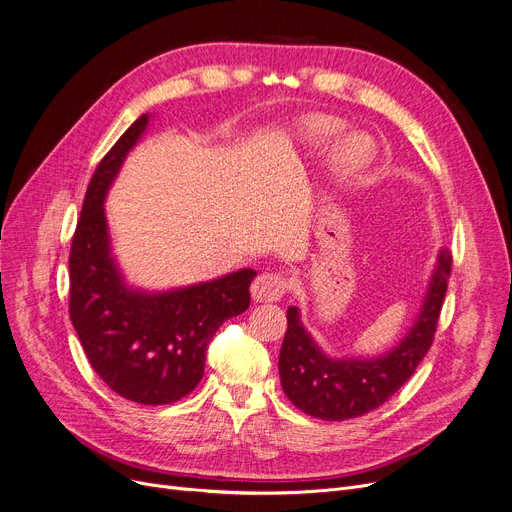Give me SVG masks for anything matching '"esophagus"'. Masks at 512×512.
Here are the masks:
<instances>
[{
  "instance_id": "34e87169",
  "label": "esophagus",
  "mask_w": 512,
  "mask_h": 512,
  "mask_svg": "<svg viewBox=\"0 0 512 512\" xmlns=\"http://www.w3.org/2000/svg\"><path fill=\"white\" fill-rule=\"evenodd\" d=\"M287 283L279 273H262L252 283V297L256 302H277L283 297Z\"/></svg>"
}]
</instances>
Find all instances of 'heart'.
<instances>
[{"label":"heart","instance_id":"heart-1","mask_svg":"<svg viewBox=\"0 0 512 512\" xmlns=\"http://www.w3.org/2000/svg\"><path fill=\"white\" fill-rule=\"evenodd\" d=\"M339 130L337 124L328 119H310L304 128V134L310 142H324ZM372 157V144L364 136H349L345 138L333 155V173L339 182H349L359 171H362Z\"/></svg>","mask_w":512,"mask_h":512}]
</instances>
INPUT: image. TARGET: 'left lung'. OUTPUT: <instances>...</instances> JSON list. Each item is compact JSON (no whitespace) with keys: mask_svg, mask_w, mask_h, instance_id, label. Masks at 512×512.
<instances>
[{"mask_svg":"<svg viewBox=\"0 0 512 512\" xmlns=\"http://www.w3.org/2000/svg\"><path fill=\"white\" fill-rule=\"evenodd\" d=\"M450 266L453 256L448 250H440L422 310L409 333L378 357L326 355L302 324L299 308L291 306L279 355L281 386L289 401L326 422L366 415L386 403L413 376L434 341Z\"/></svg>","mask_w":512,"mask_h":512,"instance_id":"1","label":"left lung"}]
</instances>
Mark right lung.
Instances as JSON below:
<instances>
[{
    "instance_id": "obj_1",
    "label": "right lung",
    "mask_w": 512,
    "mask_h": 512,
    "mask_svg": "<svg viewBox=\"0 0 512 512\" xmlns=\"http://www.w3.org/2000/svg\"><path fill=\"white\" fill-rule=\"evenodd\" d=\"M140 115L95 169L70 250V318L90 366L119 397L167 405L196 388L217 328L248 310L254 268L169 291L128 287L111 256L105 196L142 138Z\"/></svg>"
}]
</instances>
